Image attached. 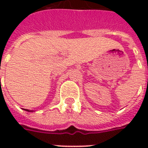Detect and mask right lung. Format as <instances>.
Returning <instances> with one entry per match:
<instances>
[{"mask_svg": "<svg viewBox=\"0 0 148 148\" xmlns=\"http://www.w3.org/2000/svg\"><path fill=\"white\" fill-rule=\"evenodd\" d=\"M25 110H27V111H28V112H33L34 110H27V109H24Z\"/></svg>", "mask_w": 148, "mask_h": 148, "instance_id": "add662e5", "label": "right lung"}]
</instances>
